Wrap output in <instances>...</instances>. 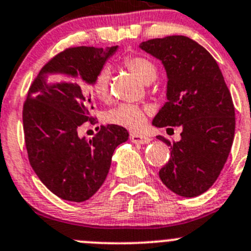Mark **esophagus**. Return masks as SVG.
Returning a JSON list of instances; mask_svg holds the SVG:
<instances>
[{"instance_id":"34e87169","label":"esophagus","mask_w":251,"mask_h":251,"mask_svg":"<svg viewBox=\"0 0 251 251\" xmlns=\"http://www.w3.org/2000/svg\"><path fill=\"white\" fill-rule=\"evenodd\" d=\"M130 140L133 142V144H139V145L149 144V142L151 141L150 137L145 136V135H137V133H131Z\"/></svg>"}]
</instances>
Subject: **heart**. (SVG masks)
Masks as SVG:
<instances>
[{
	"mask_svg": "<svg viewBox=\"0 0 251 251\" xmlns=\"http://www.w3.org/2000/svg\"><path fill=\"white\" fill-rule=\"evenodd\" d=\"M121 65L132 73L133 75L137 76L142 83H151L157 76V65L154 64L153 60L145 55H125L121 59ZM109 85L110 72L106 68H102L93 79L90 88L91 91L95 94V97L104 100L109 94ZM149 114L150 110L147 107L132 104H120L106 112L105 120L111 125H118L128 130H140L144 127Z\"/></svg>",
	"mask_w": 251,
	"mask_h": 251,
	"instance_id": "heart-1",
	"label": "heart"
}]
</instances>
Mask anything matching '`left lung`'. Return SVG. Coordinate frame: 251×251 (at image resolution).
Here are the masks:
<instances>
[{
  "label": "left lung",
  "instance_id": "obj_1",
  "mask_svg": "<svg viewBox=\"0 0 251 251\" xmlns=\"http://www.w3.org/2000/svg\"><path fill=\"white\" fill-rule=\"evenodd\" d=\"M140 47L163 63L168 76V101L152 124L182 128L178 142L157 136L171 146V158L158 176L178 196H200L217 181L233 145L230 91L212 54L188 37L150 39Z\"/></svg>",
  "mask_w": 251,
  "mask_h": 251
}]
</instances>
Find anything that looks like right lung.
I'll list each match as a JSON object with an SVG mask.
<instances>
[{
	"mask_svg": "<svg viewBox=\"0 0 251 251\" xmlns=\"http://www.w3.org/2000/svg\"><path fill=\"white\" fill-rule=\"evenodd\" d=\"M116 49L67 48L42 68L27 93L22 118L28 160L42 183L62 200L84 202L97 193L115 149L128 139L118 125L101 126L93 139L78 136L79 126L94 121L85 83L91 84Z\"/></svg>",
	"mask_w": 251,
	"mask_h": 251,
	"instance_id": "1",
	"label": "right lung"
}]
</instances>
